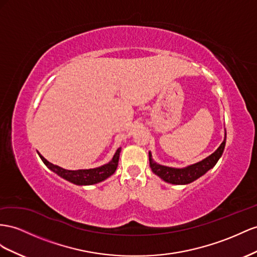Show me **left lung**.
<instances>
[{
    "label": "left lung",
    "mask_w": 257,
    "mask_h": 257,
    "mask_svg": "<svg viewBox=\"0 0 257 257\" xmlns=\"http://www.w3.org/2000/svg\"><path fill=\"white\" fill-rule=\"evenodd\" d=\"M225 145L226 130L224 141L220 144L219 147L215 150L212 155L197 163L187 165L185 168H172V166H166L157 163L154 159H152V155L149 151V164L151 171L154 172L157 176L163 179L164 182L172 185H188L192 182H195V180H197L201 176H203L206 172H209L211 169L214 168L215 164L219 160L221 155H223Z\"/></svg>",
    "instance_id": "obj_1"
}]
</instances>
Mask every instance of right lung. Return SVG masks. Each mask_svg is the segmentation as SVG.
I'll list each match as a JSON object with an SVG mask.
<instances>
[{
  "label": "right lung",
  "instance_id": "obj_1",
  "mask_svg": "<svg viewBox=\"0 0 257 257\" xmlns=\"http://www.w3.org/2000/svg\"><path fill=\"white\" fill-rule=\"evenodd\" d=\"M120 152H121V147L116 149L113 158L108 163L98 166V168L84 169V170L62 169L58 165H55L51 162H48L39 151H38V155L47 168L51 171H53L54 173H56V174L61 178H64L68 180V182L78 186H89V185H95L100 182H103V180L107 179L108 177H110L113 174L117 168V163H119Z\"/></svg>",
  "mask_w": 257,
  "mask_h": 257
}]
</instances>
